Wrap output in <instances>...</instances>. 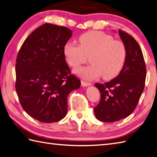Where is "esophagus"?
Returning a JSON list of instances; mask_svg holds the SVG:
<instances>
[{
  "label": "esophagus",
  "mask_w": 157,
  "mask_h": 157,
  "mask_svg": "<svg viewBox=\"0 0 157 157\" xmlns=\"http://www.w3.org/2000/svg\"><path fill=\"white\" fill-rule=\"evenodd\" d=\"M90 85H91L90 82L82 81V86H90Z\"/></svg>",
  "instance_id": "1"
}]
</instances>
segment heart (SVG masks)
I'll return each instance as SVG.
<instances>
[{
  "mask_svg": "<svg viewBox=\"0 0 157 157\" xmlns=\"http://www.w3.org/2000/svg\"><path fill=\"white\" fill-rule=\"evenodd\" d=\"M79 44L67 42L63 52L67 62L74 69L87 61L90 56L92 64L75 70L81 78L92 79L102 75L105 79H111L121 71L127 57L122 41L105 32L90 31L79 36Z\"/></svg>",
  "mask_w": 157,
  "mask_h": 157,
  "instance_id": "obj_1",
  "label": "heart"
}]
</instances>
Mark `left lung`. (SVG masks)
Returning a JSON list of instances; mask_svg holds the SVG:
<instances>
[{"label": "left lung", "instance_id": "left-lung-1", "mask_svg": "<svg viewBox=\"0 0 157 157\" xmlns=\"http://www.w3.org/2000/svg\"><path fill=\"white\" fill-rule=\"evenodd\" d=\"M127 48V57L119 74L105 84L96 83L101 101L94 108L96 117L103 122H114L132 114L144 89L146 67L142 50L131 35L119 29Z\"/></svg>", "mask_w": 157, "mask_h": 157}]
</instances>
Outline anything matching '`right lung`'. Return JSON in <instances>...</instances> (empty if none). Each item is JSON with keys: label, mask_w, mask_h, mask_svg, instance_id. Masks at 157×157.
<instances>
[{"label": "right lung", "mask_w": 157, "mask_h": 157, "mask_svg": "<svg viewBox=\"0 0 157 157\" xmlns=\"http://www.w3.org/2000/svg\"><path fill=\"white\" fill-rule=\"evenodd\" d=\"M71 32L64 26L43 24L25 39L17 56L15 90L20 104L43 123L64 118L69 94L80 87L63 52Z\"/></svg>", "instance_id": "add662e5"}]
</instances>
